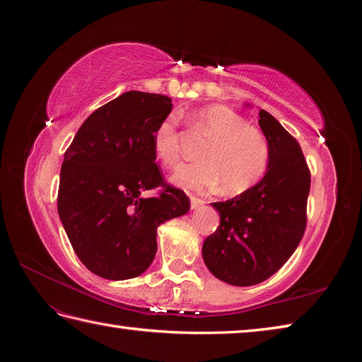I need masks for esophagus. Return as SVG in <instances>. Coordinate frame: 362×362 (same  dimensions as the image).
Instances as JSON below:
<instances>
[{
    "label": "esophagus",
    "mask_w": 362,
    "mask_h": 362,
    "mask_svg": "<svg viewBox=\"0 0 362 362\" xmlns=\"http://www.w3.org/2000/svg\"><path fill=\"white\" fill-rule=\"evenodd\" d=\"M204 204H205L204 199L196 198V196H190V208H192V210H198V208L202 206Z\"/></svg>",
    "instance_id": "esophagus-1"
}]
</instances>
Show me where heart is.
<instances>
[{"label": "heart", "mask_w": 362, "mask_h": 362, "mask_svg": "<svg viewBox=\"0 0 362 362\" xmlns=\"http://www.w3.org/2000/svg\"><path fill=\"white\" fill-rule=\"evenodd\" d=\"M194 127L210 137L201 152V161L182 164L172 182L184 189L205 190L222 182L226 193H242L264 175L270 149L266 136L225 105H210L196 112ZM156 157L164 166L180 158L178 119H163L152 134Z\"/></svg>", "instance_id": "obj_1"}]
</instances>
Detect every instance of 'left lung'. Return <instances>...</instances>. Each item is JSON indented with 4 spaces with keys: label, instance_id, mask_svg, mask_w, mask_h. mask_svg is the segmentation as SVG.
Masks as SVG:
<instances>
[{
    "label": "left lung",
    "instance_id": "left-lung-1",
    "mask_svg": "<svg viewBox=\"0 0 362 362\" xmlns=\"http://www.w3.org/2000/svg\"><path fill=\"white\" fill-rule=\"evenodd\" d=\"M258 124L270 149L264 177L235 198L211 204L221 223L202 246L206 269L237 287L255 286L276 273L306 226L311 175L302 149L266 110L259 112Z\"/></svg>",
    "mask_w": 362,
    "mask_h": 362
}]
</instances>
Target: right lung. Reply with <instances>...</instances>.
Listing matches in <instances>:
<instances>
[{
  "mask_svg": "<svg viewBox=\"0 0 362 362\" xmlns=\"http://www.w3.org/2000/svg\"><path fill=\"white\" fill-rule=\"evenodd\" d=\"M172 112L169 96L129 90L95 110L64 152L57 210L76 257L95 275L124 281L154 261L157 229L190 210L180 189L163 185L152 134Z\"/></svg>",
  "mask_w": 362,
  "mask_h": 362,
  "instance_id": "1",
  "label": "right lung"
}]
</instances>
